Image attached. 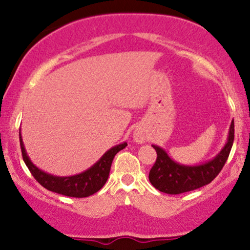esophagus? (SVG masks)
<instances>
[{
    "mask_svg": "<svg viewBox=\"0 0 250 250\" xmlns=\"http://www.w3.org/2000/svg\"><path fill=\"white\" fill-rule=\"evenodd\" d=\"M134 140L137 143H143L147 141V136H146L145 131L141 130V129H136L134 131Z\"/></svg>",
    "mask_w": 250,
    "mask_h": 250,
    "instance_id": "obj_1",
    "label": "esophagus"
}]
</instances>
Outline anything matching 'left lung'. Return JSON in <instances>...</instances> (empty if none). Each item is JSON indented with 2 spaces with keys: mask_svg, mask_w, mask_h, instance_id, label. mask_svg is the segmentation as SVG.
<instances>
[{
  "mask_svg": "<svg viewBox=\"0 0 250 250\" xmlns=\"http://www.w3.org/2000/svg\"><path fill=\"white\" fill-rule=\"evenodd\" d=\"M234 142V121L229 128L225 147L211 161L199 166H185L173 161L162 148L153 145L157 159L149 171V181L160 191L177 195L203 187L213 181L222 170Z\"/></svg>",
  "mask_w": 250,
  "mask_h": 250,
  "instance_id": "obj_1",
  "label": "left lung"
}]
</instances>
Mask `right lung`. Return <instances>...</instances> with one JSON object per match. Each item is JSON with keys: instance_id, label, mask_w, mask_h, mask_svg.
<instances>
[{"instance_id": "obj_1", "label": "right lung", "mask_w": 250, "mask_h": 250, "mask_svg": "<svg viewBox=\"0 0 250 250\" xmlns=\"http://www.w3.org/2000/svg\"><path fill=\"white\" fill-rule=\"evenodd\" d=\"M20 146H21L22 157L30 170L31 175L42 187L54 193L64 195L70 197H87L97 193L107 182L109 171H110L111 162L115 155L127 147V143L123 142L115 147L109 149L107 153L103 154L101 159L95 165L83 171L81 174L73 175V176H54V175L45 173L33 165L29 156L25 153L23 141H22L21 133H20Z\"/></svg>"}]
</instances>
